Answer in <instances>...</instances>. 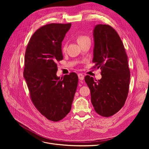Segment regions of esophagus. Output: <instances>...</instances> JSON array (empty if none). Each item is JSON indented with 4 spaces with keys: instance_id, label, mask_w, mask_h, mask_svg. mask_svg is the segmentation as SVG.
Here are the masks:
<instances>
[{
    "instance_id": "esophagus-1",
    "label": "esophagus",
    "mask_w": 149,
    "mask_h": 149,
    "mask_svg": "<svg viewBox=\"0 0 149 149\" xmlns=\"http://www.w3.org/2000/svg\"><path fill=\"white\" fill-rule=\"evenodd\" d=\"M78 77H79V79L80 80H83L84 79V75L81 73H79V74H78Z\"/></svg>"
}]
</instances>
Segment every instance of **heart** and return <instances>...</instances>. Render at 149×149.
Here are the masks:
<instances>
[{"label":"heart","instance_id":"1","mask_svg":"<svg viewBox=\"0 0 149 149\" xmlns=\"http://www.w3.org/2000/svg\"><path fill=\"white\" fill-rule=\"evenodd\" d=\"M76 39H77V42L79 43V44H80V43H83V42H84V41H86V40H90L89 37H88L87 36L83 35V34L78 35V36L76 37ZM61 51H62L63 52H66V45H64L62 46Z\"/></svg>","mask_w":149,"mask_h":149}]
</instances>
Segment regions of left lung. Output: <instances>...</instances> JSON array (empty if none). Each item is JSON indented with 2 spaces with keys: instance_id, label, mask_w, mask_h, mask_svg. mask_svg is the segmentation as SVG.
Here are the masks:
<instances>
[{
  "instance_id": "obj_1",
  "label": "left lung",
  "mask_w": 149,
  "mask_h": 149,
  "mask_svg": "<svg viewBox=\"0 0 149 149\" xmlns=\"http://www.w3.org/2000/svg\"><path fill=\"white\" fill-rule=\"evenodd\" d=\"M93 37L95 66L92 69L100 68L102 77L97 80L86 75L84 80L90 89L95 111L109 117L123 107L128 95L130 74L127 56L121 38L111 26L96 25Z\"/></svg>"
}]
</instances>
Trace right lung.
<instances>
[{"mask_svg": "<svg viewBox=\"0 0 149 149\" xmlns=\"http://www.w3.org/2000/svg\"><path fill=\"white\" fill-rule=\"evenodd\" d=\"M71 23H49L38 29L28 43L23 76L31 101L52 121H58L70 111L78 84L75 72L60 79L57 61L63 60L61 42Z\"/></svg>", "mask_w": 149, "mask_h": 149, "instance_id": "add662e5", "label": "right lung"}]
</instances>
